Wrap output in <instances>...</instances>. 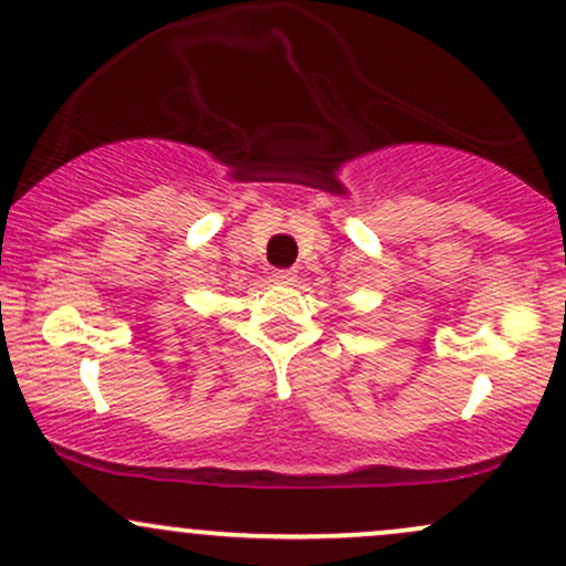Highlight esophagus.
Segmentation results:
<instances>
[{"instance_id":"esophagus-1","label":"esophagus","mask_w":566,"mask_h":566,"mask_svg":"<svg viewBox=\"0 0 566 566\" xmlns=\"http://www.w3.org/2000/svg\"><path fill=\"white\" fill-rule=\"evenodd\" d=\"M271 276H274V282L290 284V282H295V279H297V271L295 269H276Z\"/></svg>"}]
</instances>
